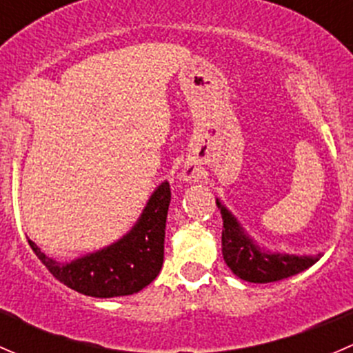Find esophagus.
Masks as SVG:
<instances>
[{
  "mask_svg": "<svg viewBox=\"0 0 353 353\" xmlns=\"http://www.w3.org/2000/svg\"><path fill=\"white\" fill-rule=\"evenodd\" d=\"M194 169L193 167H186V169H184V172H183V177H184V181H191L194 177Z\"/></svg>",
  "mask_w": 353,
  "mask_h": 353,
  "instance_id": "1",
  "label": "esophagus"
}]
</instances>
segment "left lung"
Returning a JSON list of instances; mask_svg holds the SVG:
<instances>
[{
	"label": "left lung",
	"mask_w": 353,
	"mask_h": 353,
	"mask_svg": "<svg viewBox=\"0 0 353 353\" xmlns=\"http://www.w3.org/2000/svg\"><path fill=\"white\" fill-rule=\"evenodd\" d=\"M223 219L222 230V251L227 266L236 273L239 279L252 283H270L288 279L292 275L304 272L314 265L321 252L316 256H288V254H270L261 251L248 236L243 232L239 223L220 205L216 199Z\"/></svg>",
	"instance_id": "obj_1"
}]
</instances>
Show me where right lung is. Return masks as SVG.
<instances>
[{
	"label": "right lung",
	"instance_id": "add662e5",
	"mask_svg": "<svg viewBox=\"0 0 353 353\" xmlns=\"http://www.w3.org/2000/svg\"><path fill=\"white\" fill-rule=\"evenodd\" d=\"M169 183H162L148 199L143 215L130 234L102 251L58 263L46 256L32 241L28 245L56 280L71 290L90 297H119L140 292L159 275L163 263Z\"/></svg>",
	"mask_w": 353,
	"mask_h": 353
}]
</instances>
